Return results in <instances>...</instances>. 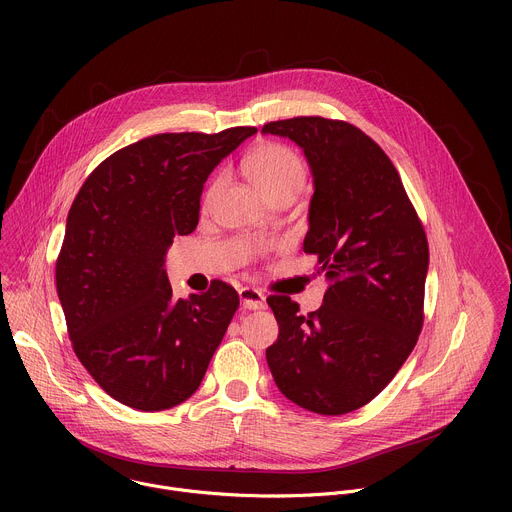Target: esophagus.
<instances>
[{
	"instance_id": "34e87169",
	"label": "esophagus",
	"mask_w": 512,
	"mask_h": 512,
	"mask_svg": "<svg viewBox=\"0 0 512 512\" xmlns=\"http://www.w3.org/2000/svg\"><path fill=\"white\" fill-rule=\"evenodd\" d=\"M239 298H241V306L245 310H263L267 306L263 291H259L255 287H241L239 289Z\"/></svg>"
}]
</instances>
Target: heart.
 <instances>
[{
  "label": "heart",
  "instance_id": "b5f03b06",
  "mask_svg": "<svg viewBox=\"0 0 512 512\" xmlns=\"http://www.w3.org/2000/svg\"><path fill=\"white\" fill-rule=\"evenodd\" d=\"M243 170L251 184L269 200L279 194L296 196L306 180V166L302 158L279 141H265L255 145V148L245 156ZM223 174H216L206 192L204 204H210L216 192L223 186Z\"/></svg>",
  "mask_w": 512,
  "mask_h": 512
}]
</instances>
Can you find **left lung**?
<instances>
[{
  "instance_id": "8db88e82",
  "label": "left lung",
  "mask_w": 512,
  "mask_h": 512,
  "mask_svg": "<svg viewBox=\"0 0 512 512\" xmlns=\"http://www.w3.org/2000/svg\"><path fill=\"white\" fill-rule=\"evenodd\" d=\"M294 139L314 174L304 251L328 289L300 314L269 296L279 324L267 364L296 405L342 415L373 401L397 375L423 328L429 247L421 218L381 145L348 121L320 115L263 125Z\"/></svg>"
}]
</instances>
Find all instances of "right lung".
Here are the masks:
<instances>
[{
    "instance_id": "obj_1",
    "label": "right lung",
    "mask_w": 512,
    "mask_h": 512,
    "mask_svg": "<svg viewBox=\"0 0 512 512\" xmlns=\"http://www.w3.org/2000/svg\"><path fill=\"white\" fill-rule=\"evenodd\" d=\"M255 127L158 133L103 160L81 186L56 259L72 350L115 401L162 411L202 383L237 308L233 285L176 300L164 257L198 225L206 178Z\"/></svg>"
}]
</instances>
